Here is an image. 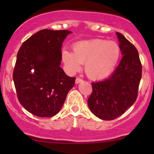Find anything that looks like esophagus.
I'll return each instance as SVG.
<instances>
[{
    "instance_id": "obj_1",
    "label": "esophagus",
    "mask_w": 154,
    "mask_h": 154,
    "mask_svg": "<svg viewBox=\"0 0 154 154\" xmlns=\"http://www.w3.org/2000/svg\"><path fill=\"white\" fill-rule=\"evenodd\" d=\"M82 81H83V79H82L79 78V77H77V78H76L75 82H76V83H77V84H78V83H79V82H82Z\"/></svg>"
}]
</instances>
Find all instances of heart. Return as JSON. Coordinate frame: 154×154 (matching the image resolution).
Listing matches in <instances>:
<instances>
[{
	"label": "heart",
	"mask_w": 154,
	"mask_h": 154,
	"mask_svg": "<svg viewBox=\"0 0 154 154\" xmlns=\"http://www.w3.org/2000/svg\"><path fill=\"white\" fill-rule=\"evenodd\" d=\"M121 56V49L117 43L102 39L84 40L75 43L73 52L63 51L62 59L72 72L85 63V72L90 79L100 80L112 73Z\"/></svg>",
	"instance_id": "b5f03b06"
}]
</instances>
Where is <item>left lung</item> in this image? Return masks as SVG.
Wrapping results in <instances>:
<instances>
[{"label":"left lung","instance_id":"left-lung-1","mask_svg":"<svg viewBox=\"0 0 154 154\" xmlns=\"http://www.w3.org/2000/svg\"><path fill=\"white\" fill-rule=\"evenodd\" d=\"M122 59L109 78L92 82L88 100L93 114L103 120L122 115L135 103L142 77V64L137 48L121 33L116 32Z\"/></svg>","mask_w":154,"mask_h":154}]
</instances>
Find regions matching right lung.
Here are the masks:
<instances>
[{"label":"right lung","mask_w":154,"mask_h":154,"mask_svg":"<svg viewBox=\"0 0 154 154\" xmlns=\"http://www.w3.org/2000/svg\"><path fill=\"white\" fill-rule=\"evenodd\" d=\"M69 30L42 29L25 40L17 53L13 79L22 106L39 117L56 115L76 77L60 67L62 43Z\"/></svg>","instance_id":"obj_1"}]
</instances>
